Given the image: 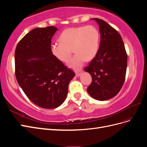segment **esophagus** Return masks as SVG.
<instances>
[{"label": "esophagus", "instance_id": "esophagus-1", "mask_svg": "<svg viewBox=\"0 0 147 147\" xmlns=\"http://www.w3.org/2000/svg\"><path fill=\"white\" fill-rule=\"evenodd\" d=\"M75 74H76V76H77V77L80 76V75H81V71H80V70H77V71H76V72H75Z\"/></svg>", "mask_w": 147, "mask_h": 147}]
</instances>
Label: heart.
Returning <instances> with one entry per match:
<instances>
[{
    "mask_svg": "<svg viewBox=\"0 0 147 147\" xmlns=\"http://www.w3.org/2000/svg\"><path fill=\"white\" fill-rule=\"evenodd\" d=\"M100 34L92 25L65 29L59 37V43H53L50 50L56 59L67 63L72 55L68 65L74 69L82 67L84 61L94 58L98 51Z\"/></svg>",
    "mask_w": 147,
    "mask_h": 147,
    "instance_id": "1",
    "label": "heart"
}]
</instances>
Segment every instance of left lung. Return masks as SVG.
<instances>
[{"label":"left lung","mask_w":147,"mask_h":147,"mask_svg":"<svg viewBox=\"0 0 147 147\" xmlns=\"http://www.w3.org/2000/svg\"><path fill=\"white\" fill-rule=\"evenodd\" d=\"M91 20L99 26L100 42L96 56L84 69L92 77L87 91L92 98L106 100L121 90L125 80L127 56L118 31L104 20Z\"/></svg>","instance_id":"1"}]
</instances>
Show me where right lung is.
Wrapping results in <instances>:
<instances>
[{
    "label": "right lung",
    "instance_id": "right-lung-1",
    "mask_svg": "<svg viewBox=\"0 0 147 147\" xmlns=\"http://www.w3.org/2000/svg\"><path fill=\"white\" fill-rule=\"evenodd\" d=\"M54 26L30 30L18 43L15 53L17 82L28 98L43 109L58 107L66 99L75 73L52 55Z\"/></svg>",
    "mask_w": 147,
    "mask_h": 147
}]
</instances>
